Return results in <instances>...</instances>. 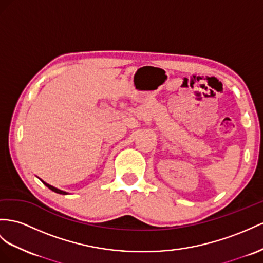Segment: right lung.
Segmentation results:
<instances>
[{"instance_id":"obj_1","label":"right lung","mask_w":263,"mask_h":263,"mask_svg":"<svg viewBox=\"0 0 263 263\" xmlns=\"http://www.w3.org/2000/svg\"><path fill=\"white\" fill-rule=\"evenodd\" d=\"M42 182L49 187L50 190H52V191H54V192H57V193H59V194H67L65 191H62V190H59V189H57V187H54V186H52V185H50V184H48V183H45L44 181H42Z\"/></svg>"}]
</instances>
